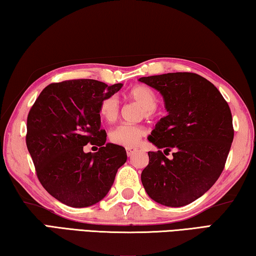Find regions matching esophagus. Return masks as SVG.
<instances>
[{
  "label": "esophagus",
  "mask_w": 256,
  "mask_h": 256,
  "mask_svg": "<svg viewBox=\"0 0 256 256\" xmlns=\"http://www.w3.org/2000/svg\"><path fill=\"white\" fill-rule=\"evenodd\" d=\"M136 148H126V154L128 157H132L133 154H136Z\"/></svg>",
  "instance_id": "obj_1"
}]
</instances>
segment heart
I'll return each instance as SVG.
<instances>
[{"mask_svg":"<svg viewBox=\"0 0 256 256\" xmlns=\"http://www.w3.org/2000/svg\"><path fill=\"white\" fill-rule=\"evenodd\" d=\"M128 97L136 102L138 105L144 108L146 116H149L158 104L157 94L152 89L144 84L134 86L128 92ZM120 112L118 99L116 96L106 97L99 106V115L107 123H112L118 118ZM144 136V130L136 126V125L120 124L110 130V141L112 144L125 146V148H132L136 146L141 138Z\"/></svg>","mask_w":256,"mask_h":256,"instance_id":"obj_1","label":"heart"}]
</instances>
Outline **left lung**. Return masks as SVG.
<instances>
[{"label":"left lung","mask_w":256,"mask_h":256,"mask_svg":"<svg viewBox=\"0 0 256 256\" xmlns=\"http://www.w3.org/2000/svg\"><path fill=\"white\" fill-rule=\"evenodd\" d=\"M138 81L162 94L168 112L148 136L159 150L148 152L142 184L160 204H190L224 170L234 138L230 108L219 90L196 73H167ZM170 150L174 152L168 160L164 154Z\"/></svg>","instance_id":"left-lung-1"}]
</instances>
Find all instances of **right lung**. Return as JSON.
Instances as JSON below:
<instances>
[{
  "mask_svg": "<svg viewBox=\"0 0 256 256\" xmlns=\"http://www.w3.org/2000/svg\"><path fill=\"white\" fill-rule=\"evenodd\" d=\"M92 79L50 84L29 110L26 144L40 184L56 200L73 208L106 196L128 159L123 146L106 144L99 106L122 88ZM88 143L100 146L86 154Z\"/></svg>",
  "mask_w": 256,
  "mask_h": 256,
  "instance_id": "add662e5",
  "label": "right lung"
}]
</instances>
